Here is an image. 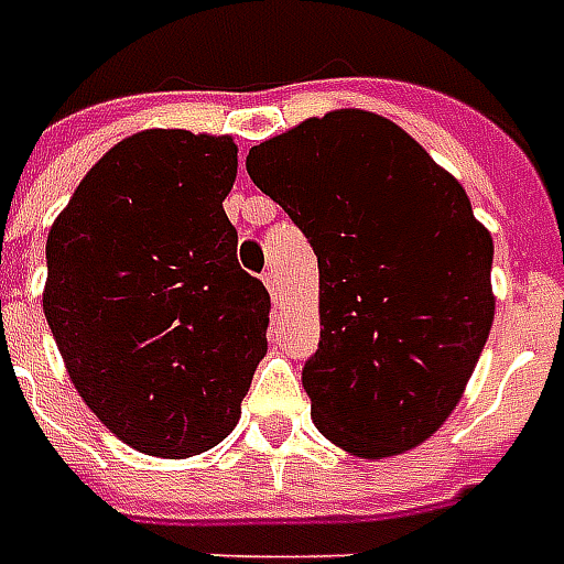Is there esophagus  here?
<instances>
[{"instance_id":"obj_1","label":"esophagus","mask_w":564,"mask_h":564,"mask_svg":"<svg viewBox=\"0 0 564 564\" xmlns=\"http://www.w3.org/2000/svg\"><path fill=\"white\" fill-rule=\"evenodd\" d=\"M263 285H267V291H270V297H273L275 310H282V297H279V289H275V275L270 273V270L263 273Z\"/></svg>"}]
</instances>
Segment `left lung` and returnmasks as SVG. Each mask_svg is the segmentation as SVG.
Segmentation results:
<instances>
[{
    "instance_id": "left-lung-1",
    "label": "left lung",
    "mask_w": 564,
    "mask_h": 564,
    "mask_svg": "<svg viewBox=\"0 0 564 564\" xmlns=\"http://www.w3.org/2000/svg\"><path fill=\"white\" fill-rule=\"evenodd\" d=\"M251 182L318 258L315 429L358 458L425 443L462 401L495 318L492 237L410 133L327 111L254 145Z\"/></svg>"
}]
</instances>
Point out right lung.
<instances>
[{"label": "right lung", "mask_w": 564, "mask_h": 564, "mask_svg": "<svg viewBox=\"0 0 564 564\" xmlns=\"http://www.w3.org/2000/svg\"><path fill=\"white\" fill-rule=\"evenodd\" d=\"M230 135L142 130L106 151L47 234L42 294L84 403L139 453L187 458L239 422L270 294L237 263Z\"/></svg>", "instance_id": "add662e5"}]
</instances>
